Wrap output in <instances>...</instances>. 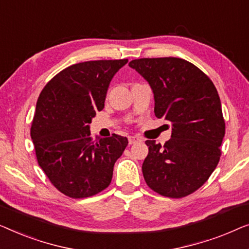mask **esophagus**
<instances>
[{
  "instance_id": "esophagus-1",
  "label": "esophagus",
  "mask_w": 249,
  "mask_h": 249,
  "mask_svg": "<svg viewBox=\"0 0 249 249\" xmlns=\"http://www.w3.org/2000/svg\"><path fill=\"white\" fill-rule=\"evenodd\" d=\"M141 141L139 138H136V136H128V143L129 144H134V143Z\"/></svg>"
}]
</instances>
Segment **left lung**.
Here are the masks:
<instances>
[{
    "label": "left lung",
    "instance_id": "left-lung-1",
    "mask_svg": "<svg viewBox=\"0 0 249 249\" xmlns=\"http://www.w3.org/2000/svg\"><path fill=\"white\" fill-rule=\"evenodd\" d=\"M128 65L149 82L156 116L173 129L163 145L145 141V183L166 197H185L209 179L221 157L226 124L218 91L204 72L183 58H139Z\"/></svg>",
    "mask_w": 249,
    "mask_h": 249
}]
</instances>
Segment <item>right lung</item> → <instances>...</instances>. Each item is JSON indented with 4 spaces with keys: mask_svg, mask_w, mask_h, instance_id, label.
Returning <instances> with one entry per match:
<instances>
[{
    "mask_svg": "<svg viewBox=\"0 0 249 249\" xmlns=\"http://www.w3.org/2000/svg\"><path fill=\"white\" fill-rule=\"evenodd\" d=\"M128 59L73 64L48 81L31 123L37 161L51 183L72 198L93 196L109 186L127 139L113 134L92 140L89 124L105 106L107 89Z\"/></svg>",
    "mask_w": 249,
    "mask_h": 249,
    "instance_id": "obj_1",
    "label": "right lung"
}]
</instances>
